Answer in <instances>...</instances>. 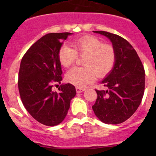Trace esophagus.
I'll list each match as a JSON object with an SVG mask.
<instances>
[{"label":"esophagus","mask_w":156,"mask_h":156,"mask_svg":"<svg viewBox=\"0 0 156 156\" xmlns=\"http://www.w3.org/2000/svg\"><path fill=\"white\" fill-rule=\"evenodd\" d=\"M75 90H76L77 93H81L84 90V88H81V87H77L76 88H75Z\"/></svg>","instance_id":"34e87169"}]
</instances>
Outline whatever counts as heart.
Here are the masks:
<instances>
[{
    "label": "heart",
    "instance_id": "1",
    "mask_svg": "<svg viewBox=\"0 0 156 156\" xmlns=\"http://www.w3.org/2000/svg\"><path fill=\"white\" fill-rule=\"evenodd\" d=\"M74 49L64 44L58 52V59L63 67L68 68L76 61L78 55L84 56V67L70 69L66 75V79L78 87H84L94 82L96 78H103L112 70L116 60L114 47L103 44L101 39L91 35L84 36L75 41Z\"/></svg>",
    "mask_w": 156,
    "mask_h": 156
}]
</instances>
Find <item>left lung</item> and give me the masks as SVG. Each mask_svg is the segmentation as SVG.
Listing matches in <instances>:
<instances>
[{
    "label": "left lung",
    "instance_id": "8db88e82",
    "mask_svg": "<svg viewBox=\"0 0 156 156\" xmlns=\"http://www.w3.org/2000/svg\"><path fill=\"white\" fill-rule=\"evenodd\" d=\"M94 32L111 41L116 60L112 70L102 81L108 90H96L97 98L92 108L103 123L117 125L125 122L139 107L145 89V70L136 50L125 38L104 31Z\"/></svg>",
    "mask_w": 156,
    "mask_h": 156
}]
</instances>
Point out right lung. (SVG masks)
Listing matches in <instances>:
<instances>
[{
  "mask_svg": "<svg viewBox=\"0 0 156 156\" xmlns=\"http://www.w3.org/2000/svg\"><path fill=\"white\" fill-rule=\"evenodd\" d=\"M69 32L45 34L26 51L20 63L18 87L22 102L29 113L41 124L55 126L66 116L70 102L76 94L75 86L61 84L59 93L53 84L62 79L58 52Z\"/></svg>",
  "mask_w": 156,
  "mask_h": 156,
  "instance_id": "add662e5",
  "label": "right lung"
}]
</instances>
